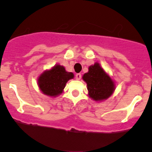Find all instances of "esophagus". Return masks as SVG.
<instances>
[{
	"label": "esophagus",
	"instance_id": "34e87169",
	"mask_svg": "<svg viewBox=\"0 0 152 152\" xmlns=\"http://www.w3.org/2000/svg\"><path fill=\"white\" fill-rule=\"evenodd\" d=\"M81 77H82V75H81V73H77V74L76 75V80H79V79H81Z\"/></svg>",
	"mask_w": 152,
	"mask_h": 152
}]
</instances>
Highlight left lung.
Instances as JSON below:
<instances>
[{"instance_id": "left-lung-1", "label": "left lung", "mask_w": 152, "mask_h": 152, "mask_svg": "<svg viewBox=\"0 0 152 152\" xmlns=\"http://www.w3.org/2000/svg\"><path fill=\"white\" fill-rule=\"evenodd\" d=\"M82 79L87 83L88 96L95 102L107 100L115 90V82L98 62L88 67Z\"/></svg>"}]
</instances>
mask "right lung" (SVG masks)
Listing matches in <instances>:
<instances>
[{
  "label": "right lung",
  "instance_id": "1",
  "mask_svg": "<svg viewBox=\"0 0 152 152\" xmlns=\"http://www.w3.org/2000/svg\"><path fill=\"white\" fill-rule=\"evenodd\" d=\"M73 78L72 72L66 71L65 67L56 64L39 75L37 85L43 94L54 98L63 93L67 82Z\"/></svg>",
  "mask_w": 152,
  "mask_h": 152
}]
</instances>
